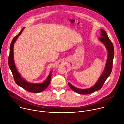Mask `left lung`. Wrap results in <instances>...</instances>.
Here are the masks:
<instances>
[{
  "mask_svg": "<svg viewBox=\"0 0 124 124\" xmlns=\"http://www.w3.org/2000/svg\"><path fill=\"white\" fill-rule=\"evenodd\" d=\"M101 37H100L99 38V39L102 43H104L108 50V58L107 60L104 70L102 75L101 76V77L98 79L97 83L95 84L94 86L91 88L86 89L78 88L74 86L69 83H68V85L70 88L74 92L82 94H88L89 93H93L95 91H97L98 90H99L100 89L102 88L105 82L106 81L108 77L110 76L112 72V67H113V61L114 55V46L113 43H112V42L108 38L106 32L102 29H101Z\"/></svg>",
  "mask_w": 124,
  "mask_h": 124,
  "instance_id": "left-lung-1",
  "label": "left lung"
}]
</instances>
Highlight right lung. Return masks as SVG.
Listing matches in <instances>:
<instances>
[{"label": "right lung", "mask_w": 124, "mask_h": 124, "mask_svg": "<svg viewBox=\"0 0 124 124\" xmlns=\"http://www.w3.org/2000/svg\"><path fill=\"white\" fill-rule=\"evenodd\" d=\"M24 29V28L22 29L20 32L18 34L15 36L12 42L11 43L10 46V52L9 55L8 57V65L11 71L12 72L13 74L14 80L15 83L18 85L19 86L23 88L27 91L31 93H40L46 89L49 85L51 78V73L49 74V76H48L46 80L43 83L41 84H33L30 83L27 81H26L24 78H22L20 75L19 74V72H18L16 66L15 65V63L14 61V55H13V46H14V43H15V41L18 38V37L21 34L22 31Z\"/></svg>", "instance_id": "add662e5"}]
</instances>
